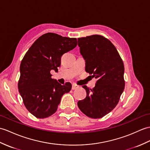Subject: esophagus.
<instances>
[{"instance_id":"obj_1","label":"esophagus","mask_w":150,"mask_h":150,"mask_svg":"<svg viewBox=\"0 0 150 150\" xmlns=\"http://www.w3.org/2000/svg\"><path fill=\"white\" fill-rule=\"evenodd\" d=\"M77 88H79V86H78L77 85H76V84H73V85H72L71 89H72L73 90H75V89H77Z\"/></svg>"}]
</instances>
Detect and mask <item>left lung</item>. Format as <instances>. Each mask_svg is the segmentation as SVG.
<instances>
[{
  "mask_svg": "<svg viewBox=\"0 0 150 150\" xmlns=\"http://www.w3.org/2000/svg\"><path fill=\"white\" fill-rule=\"evenodd\" d=\"M78 45L86 61V71L97 81L93 89L82 86L87 95L77 105L87 116L101 118L114 109L124 91L123 62L114 45L101 35L79 38Z\"/></svg>",
  "mask_w": 150,
  "mask_h": 150,
  "instance_id": "1",
  "label": "left lung"
}]
</instances>
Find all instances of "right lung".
Segmentation results:
<instances>
[{"label": "right lung", "instance_id": "obj_1", "mask_svg": "<svg viewBox=\"0 0 150 150\" xmlns=\"http://www.w3.org/2000/svg\"><path fill=\"white\" fill-rule=\"evenodd\" d=\"M76 38L48 33L34 41L20 64L18 88L24 105L38 118L52 116L64 94L71 89L70 83L61 85L52 79L50 71L58 70L61 56L76 47Z\"/></svg>", "mask_w": 150, "mask_h": 150}]
</instances>
